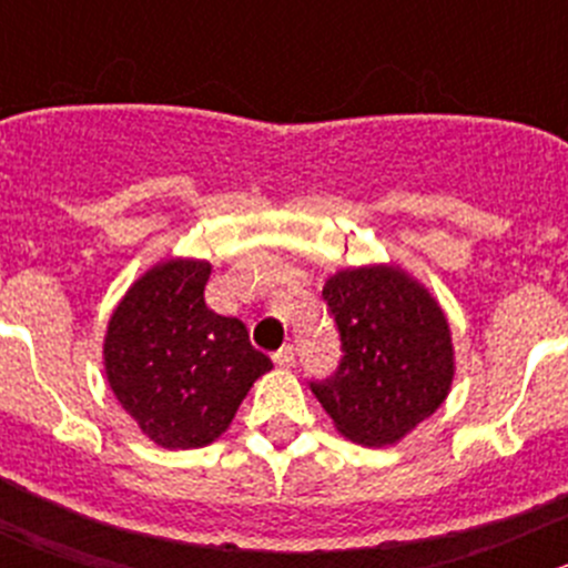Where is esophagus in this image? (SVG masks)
Returning <instances> with one entry per match:
<instances>
[{
    "mask_svg": "<svg viewBox=\"0 0 568 568\" xmlns=\"http://www.w3.org/2000/svg\"><path fill=\"white\" fill-rule=\"evenodd\" d=\"M294 363H296L294 346H283L280 352H274V365H280V368H294Z\"/></svg>",
    "mask_w": 568,
    "mask_h": 568,
    "instance_id": "esophagus-1",
    "label": "esophagus"
}]
</instances>
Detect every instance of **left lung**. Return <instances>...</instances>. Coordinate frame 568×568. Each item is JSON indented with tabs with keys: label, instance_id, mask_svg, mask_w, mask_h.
I'll list each match as a JSON object with an SVG mask.
<instances>
[{
	"label": "left lung",
	"instance_id": "1",
	"mask_svg": "<svg viewBox=\"0 0 568 568\" xmlns=\"http://www.w3.org/2000/svg\"><path fill=\"white\" fill-rule=\"evenodd\" d=\"M343 359L311 382L337 432L365 448L395 445L432 417L456 376L450 324L432 291L395 263L341 268L324 283Z\"/></svg>",
	"mask_w": 568,
	"mask_h": 568
}]
</instances>
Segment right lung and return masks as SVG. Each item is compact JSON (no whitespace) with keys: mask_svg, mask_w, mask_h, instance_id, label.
I'll use <instances>...</instances> for the list:
<instances>
[{"mask_svg":"<svg viewBox=\"0 0 568 568\" xmlns=\"http://www.w3.org/2000/svg\"><path fill=\"white\" fill-rule=\"evenodd\" d=\"M209 274V261L164 257L129 285L106 324L109 390L168 450L220 439L255 379L272 371L242 321L205 307Z\"/></svg>","mask_w":568,"mask_h":568,"instance_id":"add662e5","label":"right lung"}]
</instances>
